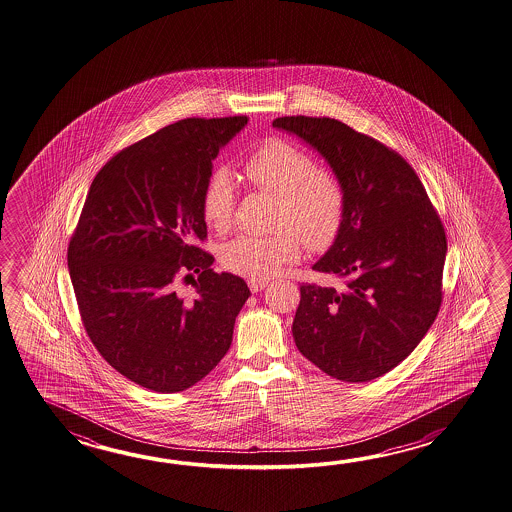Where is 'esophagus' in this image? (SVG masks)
<instances>
[{
	"label": "esophagus",
	"mask_w": 512,
	"mask_h": 512,
	"mask_svg": "<svg viewBox=\"0 0 512 512\" xmlns=\"http://www.w3.org/2000/svg\"><path fill=\"white\" fill-rule=\"evenodd\" d=\"M265 287H267L265 280H249V289L252 293H260L261 289H265Z\"/></svg>",
	"instance_id": "obj_1"
}]
</instances>
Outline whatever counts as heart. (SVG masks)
<instances>
[{"instance_id": "obj_1", "label": "heart", "mask_w": 512, "mask_h": 512, "mask_svg": "<svg viewBox=\"0 0 512 512\" xmlns=\"http://www.w3.org/2000/svg\"><path fill=\"white\" fill-rule=\"evenodd\" d=\"M252 186L280 199L269 238L238 236L223 245L219 261L225 271L249 280H269L300 258V240L309 251H326L346 218V190L337 175L318 168L311 153L294 142L271 139L245 161ZM236 210V188L227 170L210 175L201 192V214L216 232L229 229Z\"/></svg>"}]
</instances>
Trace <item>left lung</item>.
<instances>
[{"instance_id": "8db88e82", "label": "left lung", "mask_w": 512, "mask_h": 512, "mask_svg": "<svg viewBox=\"0 0 512 512\" xmlns=\"http://www.w3.org/2000/svg\"><path fill=\"white\" fill-rule=\"evenodd\" d=\"M272 126L315 148L346 190L342 230L313 265L340 283L300 285L296 348L338 381H373L434 324L445 227L414 168L386 144L329 117H280Z\"/></svg>"}]
</instances>
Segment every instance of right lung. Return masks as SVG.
I'll list each match as a JSON object with an SVG mask.
<instances>
[{
  "instance_id": "obj_1",
  "label": "right lung",
  "mask_w": 512,
  "mask_h": 512,
  "mask_svg": "<svg viewBox=\"0 0 512 512\" xmlns=\"http://www.w3.org/2000/svg\"><path fill=\"white\" fill-rule=\"evenodd\" d=\"M247 117L185 119L113 155L89 186L67 267L87 337L111 368L153 392H183L225 357L249 298L214 272L201 192ZM192 273L197 296L174 293Z\"/></svg>"
}]
</instances>
